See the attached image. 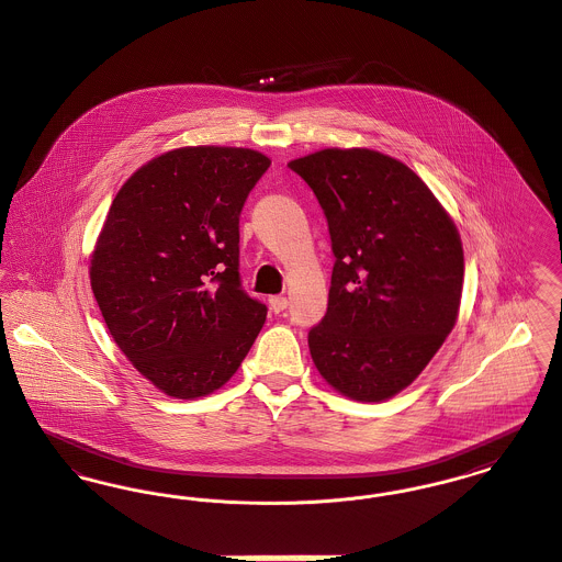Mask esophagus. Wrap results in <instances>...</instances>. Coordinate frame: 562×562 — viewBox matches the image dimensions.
<instances>
[{
  "label": "esophagus",
  "mask_w": 562,
  "mask_h": 562,
  "mask_svg": "<svg viewBox=\"0 0 562 562\" xmlns=\"http://www.w3.org/2000/svg\"><path fill=\"white\" fill-rule=\"evenodd\" d=\"M268 302H270V308H272L274 313H281V311L288 308V299H285V296H270Z\"/></svg>",
  "instance_id": "1"
}]
</instances>
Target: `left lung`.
<instances>
[{
	"mask_svg": "<svg viewBox=\"0 0 562 562\" xmlns=\"http://www.w3.org/2000/svg\"><path fill=\"white\" fill-rule=\"evenodd\" d=\"M328 220L335 268L311 358L342 396L392 398L426 369L460 308L464 254L448 211L403 161L324 149L288 164Z\"/></svg>",
	"mask_w": 562,
	"mask_h": 562,
	"instance_id": "8db88e82",
	"label": "left lung"
}]
</instances>
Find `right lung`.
<instances>
[{
	"instance_id": "right-lung-1",
	"label": "right lung",
	"mask_w": 562,
	"mask_h": 562,
	"mask_svg": "<svg viewBox=\"0 0 562 562\" xmlns=\"http://www.w3.org/2000/svg\"><path fill=\"white\" fill-rule=\"evenodd\" d=\"M270 159L183 147L138 168L114 195L91 254V290L114 342L175 398L238 371L266 322L238 272V217Z\"/></svg>"
}]
</instances>
